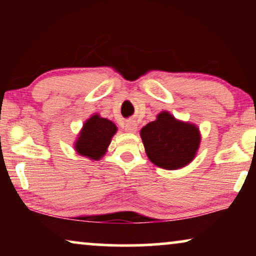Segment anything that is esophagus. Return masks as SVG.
I'll return each instance as SVG.
<instances>
[{"instance_id": "34e87169", "label": "esophagus", "mask_w": 256, "mask_h": 256, "mask_svg": "<svg viewBox=\"0 0 256 256\" xmlns=\"http://www.w3.org/2000/svg\"><path fill=\"white\" fill-rule=\"evenodd\" d=\"M136 129H138V126H136L135 121H129L124 126V130L127 132H135Z\"/></svg>"}]
</instances>
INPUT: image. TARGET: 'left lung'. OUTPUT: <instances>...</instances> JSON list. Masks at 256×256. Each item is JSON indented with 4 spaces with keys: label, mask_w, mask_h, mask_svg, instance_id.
Segmentation results:
<instances>
[{
    "label": "left lung",
    "mask_w": 256,
    "mask_h": 256,
    "mask_svg": "<svg viewBox=\"0 0 256 256\" xmlns=\"http://www.w3.org/2000/svg\"><path fill=\"white\" fill-rule=\"evenodd\" d=\"M149 160L166 170H178L194 160L200 146L199 128L191 122L178 120L170 112L157 114L140 132Z\"/></svg>",
    "instance_id": "8db88e82"
}]
</instances>
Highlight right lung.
<instances>
[{
	"label": "right lung",
	"mask_w": 256,
	"mask_h": 256,
	"mask_svg": "<svg viewBox=\"0 0 256 256\" xmlns=\"http://www.w3.org/2000/svg\"><path fill=\"white\" fill-rule=\"evenodd\" d=\"M116 132L118 127L114 122L94 113L84 122L73 148L80 156L90 160H99L107 152Z\"/></svg>",
	"instance_id": "right-lung-1"
}]
</instances>
